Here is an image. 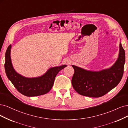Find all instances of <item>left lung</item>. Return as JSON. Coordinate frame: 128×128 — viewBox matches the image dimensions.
Segmentation results:
<instances>
[{"label": "left lung", "mask_w": 128, "mask_h": 128, "mask_svg": "<svg viewBox=\"0 0 128 128\" xmlns=\"http://www.w3.org/2000/svg\"><path fill=\"white\" fill-rule=\"evenodd\" d=\"M125 52L120 44L118 57L110 68L90 71L72 65L74 73L72 78L73 88L80 94L90 97L105 95L120 82L124 72Z\"/></svg>", "instance_id": "1"}]
</instances>
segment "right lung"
<instances>
[{
    "label": "right lung",
    "mask_w": 128,
    "mask_h": 128,
    "mask_svg": "<svg viewBox=\"0 0 128 128\" xmlns=\"http://www.w3.org/2000/svg\"><path fill=\"white\" fill-rule=\"evenodd\" d=\"M10 44L5 54V70L6 76L18 91L24 96L33 97L47 94L52 87L57 73L66 66L63 65L51 68L44 74L39 77H24L16 72L13 67L10 58Z\"/></svg>",
    "instance_id": "add662e5"
}]
</instances>
